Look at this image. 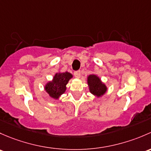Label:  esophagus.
Segmentation results:
<instances>
[{"instance_id": "1", "label": "esophagus", "mask_w": 151, "mask_h": 151, "mask_svg": "<svg viewBox=\"0 0 151 151\" xmlns=\"http://www.w3.org/2000/svg\"><path fill=\"white\" fill-rule=\"evenodd\" d=\"M74 75H75L76 77L79 78L81 76V71L80 70H76L74 72Z\"/></svg>"}]
</instances>
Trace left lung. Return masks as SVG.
Instances as JSON below:
<instances>
[{"label":"left lung","instance_id":"8db88e82","mask_svg":"<svg viewBox=\"0 0 151 151\" xmlns=\"http://www.w3.org/2000/svg\"><path fill=\"white\" fill-rule=\"evenodd\" d=\"M88 84L90 92L97 97L103 95L106 91L107 88L105 84L101 82L100 79L95 75H90L88 77Z\"/></svg>","mask_w":151,"mask_h":151}]
</instances>
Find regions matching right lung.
<instances>
[{
  "mask_svg": "<svg viewBox=\"0 0 151 151\" xmlns=\"http://www.w3.org/2000/svg\"><path fill=\"white\" fill-rule=\"evenodd\" d=\"M72 77L73 76L68 72L56 73L52 81L49 82L45 86L46 92L53 98L58 99L65 91L67 83Z\"/></svg>",
  "mask_w": 151,
  "mask_h": 151,
  "instance_id": "obj_1",
  "label": "right lung"
}]
</instances>
